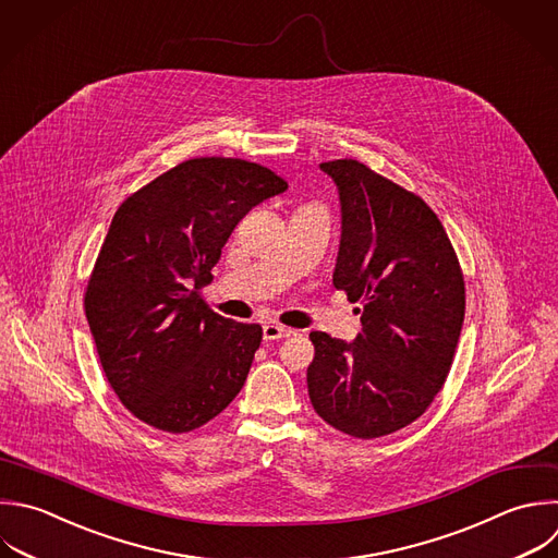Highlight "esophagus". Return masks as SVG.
<instances>
[{
  "label": "esophagus",
  "mask_w": 558,
  "mask_h": 558,
  "mask_svg": "<svg viewBox=\"0 0 558 558\" xmlns=\"http://www.w3.org/2000/svg\"><path fill=\"white\" fill-rule=\"evenodd\" d=\"M294 331L290 327H281L277 323H266L264 325V340H281V338H290Z\"/></svg>",
  "instance_id": "1"
}]
</instances>
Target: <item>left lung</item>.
I'll use <instances>...</instances> for the list:
<instances>
[{
	"label": "left lung",
	"mask_w": 558,
	"mask_h": 558,
	"mask_svg": "<svg viewBox=\"0 0 558 558\" xmlns=\"http://www.w3.org/2000/svg\"><path fill=\"white\" fill-rule=\"evenodd\" d=\"M340 198L336 290L362 303L353 340L312 331L307 390L331 427L377 438L418 418L442 388L464 320V281L436 214L360 161L320 163Z\"/></svg>",
	"instance_id": "8db88e82"
}]
</instances>
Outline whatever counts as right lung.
<instances>
[{"label": "right lung", "instance_id": "1", "mask_svg": "<svg viewBox=\"0 0 558 558\" xmlns=\"http://www.w3.org/2000/svg\"><path fill=\"white\" fill-rule=\"evenodd\" d=\"M286 190L257 163L203 157L116 211L85 312L111 388L140 421L192 432L242 390L262 327L214 314L198 290L238 222Z\"/></svg>", "mask_w": 558, "mask_h": 558}]
</instances>
